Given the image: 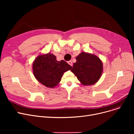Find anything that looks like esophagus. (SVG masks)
<instances>
[{
    "label": "esophagus",
    "instance_id": "esophagus-1",
    "mask_svg": "<svg viewBox=\"0 0 134 134\" xmlns=\"http://www.w3.org/2000/svg\"><path fill=\"white\" fill-rule=\"evenodd\" d=\"M68 64H69L70 66H72L73 64H72V61H68Z\"/></svg>",
    "mask_w": 134,
    "mask_h": 134
}]
</instances>
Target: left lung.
<instances>
[{
    "label": "left lung",
    "mask_w": 134,
    "mask_h": 134,
    "mask_svg": "<svg viewBox=\"0 0 134 134\" xmlns=\"http://www.w3.org/2000/svg\"><path fill=\"white\" fill-rule=\"evenodd\" d=\"M71 72L83 86L92 85L101 78L103 71L102 61L97 55L81 52L76 57Z\"/></svg>",
    "instance_id": "8db88e82"
}]
</instances>
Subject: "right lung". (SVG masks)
<instances>
[{
  "label": "right lung",
  "instance_id": "add662e5",
  "mask_svg": "<svg viewBox=\"0 0 134 134\" xmlns=\"http://www.w3.org/2000/svg\"><path fill=\"white\" fill-rule=\"evenodd\" d=\"M72 67L64 60L58 61L51 53L39 54L32 63V72L36 79L48 88L59 85L65 72Z\"/></svg>",
  "mask_w": 134,
  "mask_h": 134
}]
</instances>
